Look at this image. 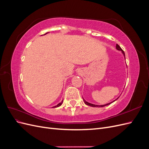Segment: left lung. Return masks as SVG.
Listing matches in <instances>:
<instances>
[{
	"instance_id": "1",
	"label": "left lung",
	"mask_w": 149,
	"mask_h": 149,
	"mask_svg": "<svg viewBox=\"0 0 149 149\" xmlns=\"http://www.w3.org/2000/svg\"><path fill=\"white\" fill-rule=\"evenodd\" d=\"M116 49H118V50H119V51H121L122 52V53H123V54L124 55V58H125V53H124V51L123 50V49H122V48L119 47V45H118L117 44L116 45ZM119 97H118L116 99V100H114V101H112L111 102H109V103H107V104H104V105H96V104H91V103H89V102H87V101H86L84 99H83V101L84 102V103L86 104V105H88V106H91V107H104V106H107V105H109L110 104H111V103H112L113 102H114L115 101H116L117 100H118Z\"/></svg>"
}]
</instances>
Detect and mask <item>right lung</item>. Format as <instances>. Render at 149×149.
Masks as SVG:
<instances>
[{
	"label": "right lung",
	"mask_w": 149,
	"mask_h": 149,
	"mask_svg": "<svg viewBox=\"0 0 149 149\" xmlns=\"http://www.w3.org/2000/svg\"><path fill=\"white\" fill-rule=\"evenodd\" d=\"M47 33H45V34H47ZM63 102V100H62V101H61V102H60L59 104H57L56 106H53V107H59V106H60L62 104Z\"/></svg>",
	"instance_id": "add662e5"
}]
</instances>
